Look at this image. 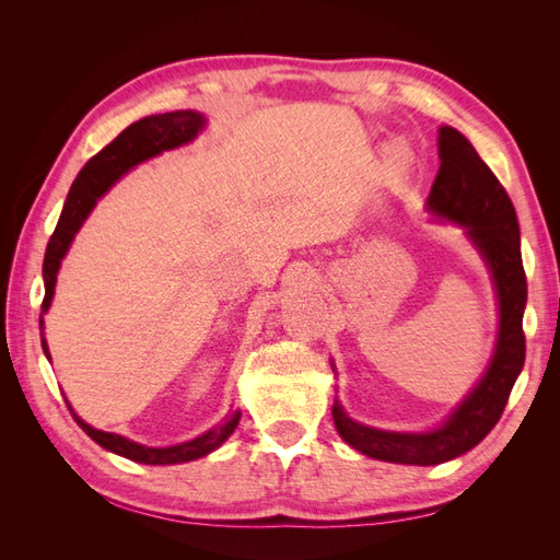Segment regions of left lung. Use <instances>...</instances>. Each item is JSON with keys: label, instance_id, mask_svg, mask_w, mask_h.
<instances>
[{"label": "left lung", "instance_id": "left-lung-1", "mask_svg": "<svg viewBox=\"0 0 560 560\" xmlns=\"http://www.w3.org/2000/svg\"><path fill=\"white\" fill-rule=\"evenodd\" d=\"M436 179L428 208L436 217L467 226L469 238L483 254L500 299V331L493 362L481 383L457 406L442 428L428 434L383 432L360 425L334 401V425L360 453L399 465H439L467 453L495 428L525 362L523 308L528 282L521 261L518 219L504 186L481 161L463 132L451 126L439 130Z\"/></svg>", "mask_w": 560, "mask_h": 560}]
</instances>
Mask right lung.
Instances as JSON below:
<instances>
[{
	"mask_svg": "<svg viewBox=\"0 0 560 560\" xmlns=\"http://www.w3.org/2000/svg\"><path fill=\"white\" fill-rule=\"evenodd\" d=\"M200 128H202V116L196 112H167V114L144 116L138 124L128 126L116 140H112L103 151H100V154H95L86 165H83V171L77 175L70 194H67L58 226L46 245V254H44V290L46 292L42 301V313L48 311L50 299H54L56 273L65 252L70 247L74 233L81 229L83 219H86L89 212L95 208L97 198L103 196L109 186L128 171V167L156 156L165 149H173L194 140ZM42 346L48 358V348L44 338H42ZM72 416L79 422V428L86 432L95 444L142 465H177V463H189V460H196V457L208 455L210 451L219 448L226 442V439L233 434V430L238 428V420H241V413H235L231 418H224L222 425L212 428L210 432L200 434L186 444H177L171 448H147L130 442L126 436L91 428L89 422H83L74 411Z\"/></svg>",
	"mask_w": 560,
	"mask_h": 560,
	"instance_id": "obj_1",
	"label": "right lung"
}]
</instances>
